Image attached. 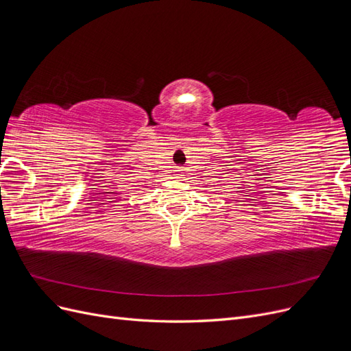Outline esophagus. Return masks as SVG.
<instances>
[{"mask_svg": "<svg viewBox=\"0 0 351 351\" xmlns=\"http://www.w3.org/2000/svg\"><path fill=\"white\" fill-rule=\"evenodd\" d=\"M177 171H182V169H177Z\"/></svg>", "mask_w": 351, "mask_h": 351, "instance_id": "obj_1", "label": "esophagus"}]
</instances>
